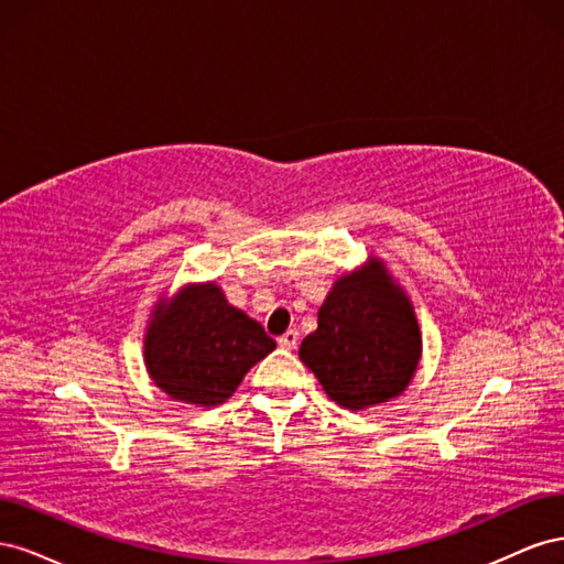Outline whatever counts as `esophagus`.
Masks as SVG:
<instances>
[{
	"mask_svg": "<svg viewBox=\"0 0 564 564\" xmlns=\"http://www.w3.org/2000/svg\"><path fill=\"white\" fill-rule=\"evenodd\" d=\"M278 344H280L284 350H294V348L299 346V332H296V329L284 332V334L278 338Z\"/></svg>",
	"mask_w": 564,
	"mask_h": 564,
	"instance_id": "obj_1",
	"label": "esophagus"
}]
</instances>
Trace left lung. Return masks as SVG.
Instances as JSON below:
<instances>
[{
  "mask_svg": "<svg viewBox=\"0 0 564 564\" xmlns=\"http://www.w3.org/2000/svg\"><path fill=\"white\" fill-rule=\"evenodd\" d=\"M299 357L324 392L352 412L398 398L409 386L421 360V332L412 301L383 261L369 259L334 282Z\"/></svg>",
  "mask_w": 564,
  "mask_h": 564,
  "instance_id": "1",
  "label": "left lung"
}]
</instances>
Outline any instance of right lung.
I'll use <instances>...</instances> for the list:
<instances>
[{"instance_id": "obj_1", "label": "right lung", "mask_w": 564, "mask_h": 564, "mask_svg": "<svg viewBox=\"0 0 564 564\" xmlns=\"http://www.w3.org/2000/svg\"><path fill=\"white\" fill-rule=\"evenodd\" d=\"M143 357L150 379L185 404L226 402L245 373L275 350L259 322L226 301L214 282L187 284L162 299L148 324Z\"/></svg>"}]
</instances>
